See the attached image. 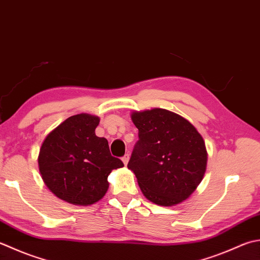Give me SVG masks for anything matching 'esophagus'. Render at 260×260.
Instances as JSON below:
<instances>
[{
  "mask_svg": "<svg viewBox=\"0 0 260 260\" xmlns=\"http://www.w3.org/2000/svg\"><path fill=\"white\" fill-rule=\"evenodd\" d=\"M121 160H123V162H124V165L126 166L127 164H128V160H129V154L128 153H126L123 157H121Z\"/></svg>",
  "mask_w": 260,
  "mask_h": 260,
  "instance_id": "esophagus-1",
  "label": "esophagus"
}]
</instances>
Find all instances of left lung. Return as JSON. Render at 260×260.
<instances>
[{"instance_id": "left-lung-1", "label": "left lung", "mask_w": 260, "mask_h": 260, "mask_svg": "<svg viewBox=\"0 0 260 260\" xmlns=\"http://www.w3.org/2000/svg\"><path fill=\"white\" fill-rule=\"evenodd\" d=\"M132 120L139 141L128 169L147 200L172 206L187 200L205 174V142L189 121L169 110L135 111Z\"/></svg>"}]
</instances>
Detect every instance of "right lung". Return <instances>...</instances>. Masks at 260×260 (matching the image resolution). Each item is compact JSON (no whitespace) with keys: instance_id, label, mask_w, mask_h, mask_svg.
Listing matches in <instances>:
<instances>
[{"instance_id":"add662e5","label":"right lung","mask_w":260,"mask_h":260,"mask_svg":"<svg viewBox=\"0 0 260 260\" xmlns=\"http://www.w3.org/2000/svg\"><path fill=\"white\" fill-rule=\"evenodd\" d=\"M99 118L88 114L71 116L46 137L39 151L40 175L60 200L91 205L109 187L111 170L124 167L111 155L108 141L95 135Z\"/></svg>"}]
</instances>
